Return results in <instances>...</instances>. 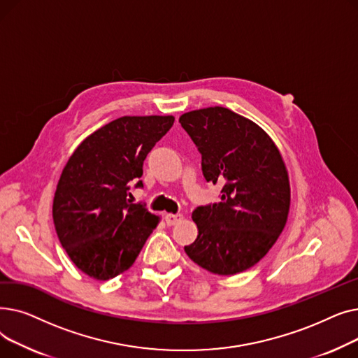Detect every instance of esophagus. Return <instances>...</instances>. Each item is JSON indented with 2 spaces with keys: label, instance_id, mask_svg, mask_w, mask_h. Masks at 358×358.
I'll return each instance as SVG.
<instances>
[{
  "label": "esophagus",
  "instance_id": "34e87169",
  "mask_svg": "<svg viewBox=\"0 0 358 358\" xmlns=\"http://www.w3.org/2000/svg\"><path fill=\"white\" fill-rule=\"evenodd\" d=\"M181 219H182V215H180V213H177V215L166 213V215H165V222H166L168 227H173V224L178 223Z\"/></svg>",
  "mask_w": 358,
  "mask_h": 358
}]
</instances>
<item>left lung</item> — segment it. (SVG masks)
<instances>
[{"label": "left lung", "instance_id": "left-lung-1", "mask_svg": "<svg viewBox=\"0 0 358 358\" xmlns=\"http://www.w3.org/2000/svg\"><path fill=\"white\" fill-rule=\"evenodd\" d=\"M180 123L201 154L206 181L223 184L217 203L193 212L199 235L184 251L213 274L245 271L286 227L290 184L285 161L264 130L229 108L193 110Z\"/></svg>", "mask_w": 358, "mask_h": 358}]
</instances>
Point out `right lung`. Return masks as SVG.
Wrapping results in <instances>:
<instances>
[{
    "mask_svg": "<svg viewBox=\"0 0 358 358\" xmlns=\"http://www.w3.org/2000/svg\"><path fill=\"white\" fill-rule=\"evenodd\" d=\"M173 116H123L73 150L53 197L61 245L83 273L108 280L131 267L159 217L131 203L150 149L171 129Z\"/></svg>",
    "mask_w": 358,
    "mask_h": 358,
    "instance_id": "obj_1",
    "label": "right lung"
}]
</instances>
